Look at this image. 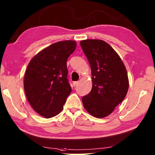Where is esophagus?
<instances>
[{
    "instance_id": "34e87169",
    "label": "esophagus",
    "mask_w": 155,
    "mask_h": 155,
    "mask_svg": "<svg viewBox=\"0 0 155 155\" xmlns=\"http://www.w3.org/2000/svg\"><path fill=\"white\" fill-rule=\"evenodd\" d=\"M78 84V81H74V82H73V85L74 86H77Z\"/></svg>"
}]
</instances>
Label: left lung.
I'll return each mask as SVG.
<instances>
[{"label": "left lung", "instance_id": "1", "mask_svg": "<svg viewBox=\"0 0 155 155\" xmlns=\"http://www.w3.org/2000/svg\"><path fill=\"white\" fill-rule=\"evenodd\" d=\"M91 70L92 89L82 97L84 108L96 118L110 114L125 99L129 88L124 64L105 41L87 39L80 42Z\"/></svg>", "mask_w": 155, "mask_h": 155}]
</instances>
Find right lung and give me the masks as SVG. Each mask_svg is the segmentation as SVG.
Returning <instances> with one entry per match:
<instances>
[{
    "mask_svg": "<svg viewBox=\"0 0 155 155\" xmlns=\"http://www.w3.org/2000/svg\"><path fill=\"white\" fill-rule=\"evenodd\" d=\"M76 47L74 41L57 42L37 53L28 65L25 94L32 108L47 119L62 110L72 91L66 61Z\"/></svg>",
    "mask_w": 155,
    "mask_h": 155,
    "instance_id": "right-lung-1",
    "label": "right lung"
}]
</instances>
